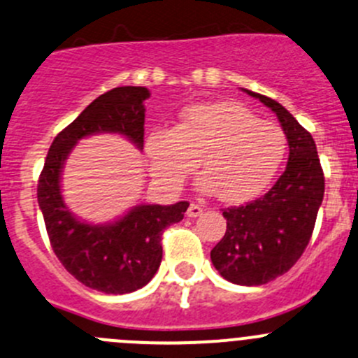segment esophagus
<instances>
[{"instance_id":"esophagus-1","label":"esophagus","mask_w":358,"mask_h":358,"mask_svg":"<svg viewBox=\"0 0 358 358\" xmlns=\"http://www.w3.org/2000/svg\"><path fill=\"white\" fill-rule=\"evenodd\" d=\"M202 213H203V209L199 206V203H189L188 213H186V214H188L189 217H199Z\"/></svg>"}]
</instances>
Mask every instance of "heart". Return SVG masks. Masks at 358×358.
Masks as SVG:
<instances>
[{
	"label": "heart",
	"mask_w": 358,
	"mask_h": 358,
	"mask_svg": "<svg viewBox=\"0 0 358 358\" xmlns=\"http://www.w3.org/2000/svg\"><path fill=\"white\" fill-rule=\"evenodd\" d=\"M288 152L283 128L258 119L237 101L189 105L172 130H152L145 155L152 176L169 188H179L196 169L203 176L199 189L217 193L227 203L260 196L279 173Z\"/></svg>",
	"instance_id": "b5f03b06"
}]
</instances>
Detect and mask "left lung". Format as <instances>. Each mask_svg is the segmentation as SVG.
<instances>
[{"label": "left lung", "mask_w": 358, "mask_h": 358, "mask_svg": "<svg viewBox=\"0 0 358 358\" xmlns=\"http://www.w3.org/2000/svg\"><path fill=\"white\" fill-rule=\"evenodd\" d=\"M278 115L287 134L288 163L260 199L223 210L227 232L210 251L216 271L243 287L265 285L290 271L311 239L325 179L311 134L281 103L244 90Z\"/></svg>", "instance_id": "left-lung-1"}]
</instances>
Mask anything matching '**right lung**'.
<instances>
[{
  "instance_id": "1",
  "label": "right lung",
  "mask_w": 358,
  "mask_h": 358,
  "mask_svg": "<svg viewBox=\"0 0 358 358\" xmlns=\"http://www.w3.org/2000/svg\"><path fill=\"white\" fill-rule=\"evenodd\" d=\"M148 98V87L122 86L91 101L54 138L38 179V206L54 253L77 281L103 294H130L155 278L163 230L179 223L189 203H142L112 223H86L64 203L61 173L71 149L90 135L119 134L142 151Z\"/></svg>"
}]
</instances>
